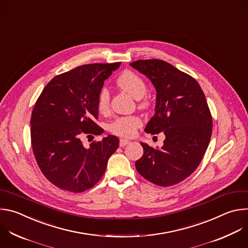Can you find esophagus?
I'll use <instances>...</instances> for the list:
<instances>
[{
	"mask_svg": "<svg viewBox=\"0 0 248 248\" xmlns=\"http://www.w3.org/2000/svg\"><path fill=\"white\" fill-rule=\"evenodd\" d=\"M128 143H130V141H128V140H126V139H121V140H120V146H121V147H124V146L127 145Z\"/></svg>",
	"mask_w": 248,
	"mask_h": 248,
	"instance_id": "1",
	"label": "esophagus"
}]
</instances>
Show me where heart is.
<instances>
[{"label":"heart","mask_w":248,"mask_h":248,"mask_svg":"<svg viewBox=\"0 0 248 248\" xmlns=\"http://www.w3.org/2000/svg\"><path fill=\"white\" fill-rule=\"evenodd\" d=\"M117 85L135 99L142 98L147 90L144 79L132 70L124 72L118 78ZM140 106L144 108L148 107L149 101L144 100ZM97 109L102 114H106L110 109V94L106 87H103L98 93ZM141 124H142V122L136 116L121 117L109 124V130L120 136L131 137L135 134L136 129L140 127Z\"/></svg>","instance_id":"1"}]
</instances>
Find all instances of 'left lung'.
I'll return each mask as SVG.
<instances>
[{"mask_svg": "<svg viewBox=\"0 0 248 248\" xmlns=\"http://www.w3.org/2000/svg\"><path fill=\"white\" fill-rule=\"evenodd\" d=\"M145 75L156 88L155 115L145 127L151 134L164 132L160 149L141 142L143 156L135 162L137 171L159 186L186 180L199 166L212 135V116L198 82L162 60L129 63Z\"/></svg>", "mask_w": 248, "mask_h": 248, "instance_id": "1", "label": "left lung"}]
</instances>
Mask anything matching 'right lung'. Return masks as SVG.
Returning a JSON list of instances; mask_svg holds the SVG:
<instances>
[{
    "instance_id": "add662e5",
    "label": "right lung",
    "mask_w": 248,
    "mask_h": 248,
    "mask_svg": "<svg viewBox=\"0 0 248 248\" xmlns=\"http://www.w3.org/2000/svg\"><path fill=\"white\" fill-rule=\"evenodd\" d=\"M121 62L89 63L55 77L43 89L31 114V145L45 178L57 187L83 192L105 173L108 160L119 148V138L108 135L89 148L83 135L104 130L98 119L97 97L104 80Z\"/></svg>"
}]
</instances>
